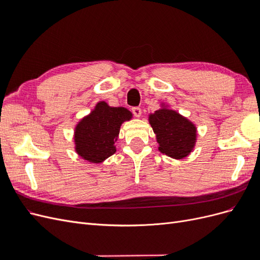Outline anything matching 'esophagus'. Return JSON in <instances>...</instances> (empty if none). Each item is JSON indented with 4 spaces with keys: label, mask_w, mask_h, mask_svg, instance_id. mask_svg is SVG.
<instances>
[{
    "label": "esophagus",
    "mask_w": 260,
    "mask_h": 260,
    "mask_svg": "<svg viewBox=\"0 0 260 260\" xmlns=\"http://www.w3.org/2000/svg\"><path fill=\"white\" fill-rule=\"evenodd\" d=\"M132 114L135 115L136 117H140L141 114H142V109H141L140 107H133L132 108Z\"/></svg>",
    "instance_id": "esophagus-1"
}]
</instances>
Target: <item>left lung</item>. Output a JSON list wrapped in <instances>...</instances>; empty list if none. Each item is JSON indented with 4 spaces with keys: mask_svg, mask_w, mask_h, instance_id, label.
Listing matches in <instances>:
<instances>
[{
    "mask_svg": "<svg viewBox=\"0 0 260 260\" xmlns=\"http://www.w3.org/2000/svg\"><path fill=\"white\" fill-rule=\"evenodd\" d=\"M148 119L162 154L181 159L192 152L196 141V128L190 120L165 107L149 115Z\"/></svg>",
    "mask_w": 260,
    "mask_h": 260,
    "instance_id": "1",
    "label": "left lung"
}]
</instances>
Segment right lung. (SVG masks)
I'll list each match as a JSON object with an SVG mask.
<instances>
[{
  "label": "right lung",
  "mask_w": 260,
  "mask_h": 260,
  "mask_svg": "<svg viewBox=\"0 0 260 260\" xmlns=\"http://www.w3.org/2000/svg\"><path fill=\"white\" fill-rule=\"evenodd\" d=\"M132 114L127 108L111 107L105 102L96 104L75 129L76 152L83 159L100 164L116 152L115 142L123 121Z\"/></svg>",
  "instance_id": "add662e5"
}]
</instances>
